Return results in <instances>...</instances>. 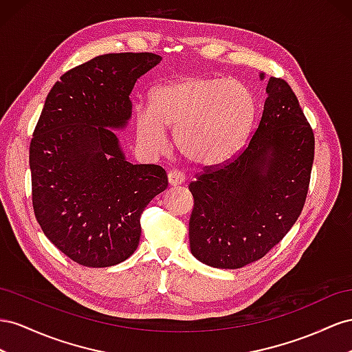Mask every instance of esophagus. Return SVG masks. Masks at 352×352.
<instances>
[{"label": "esophagus", "instance_id": "obj_1", "mask_svg": "<svg viewBox=\"0 0 352 352\" xmlns=\"http://www.w3.org/2000/svg\"><path fill=\"white\" fill-rule=\"evenodd\" d=\"M184 182H186V177L182 173V170L173 169V170H169V173H168V183H169V186H179V184H183Z\"/></svg>", "mask_w": 352, "mask_h": 352}]
</instances>
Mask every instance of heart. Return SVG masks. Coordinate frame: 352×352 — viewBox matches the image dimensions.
<instances>
[{
  "label": "heart",
  "instance_id": "obj_1",
  "mask_svg": "<svg viewBox=\"0 0 352 352\" xmlns=\"http://www.w3.org/2000/svg\"><path fill=\"white\" fill-rule=\"evenodd\" d=\"M254 98L237 81L192 76L160 85L150 96V107L135 115L138 142L148 152L166 148V129H175L179 152L200 165H217L232 157L249 131Z\"/></svg>",
  "mask_w": 352,
  "mask_h": 352
}]
</instances>
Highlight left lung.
I'll list each match as a JSON object with an SVG mask.
<instances>
[{"instance_id": "obj_1", "label": "left lung", "mask_w": 352, "mask_h": 352, "mask_svg": "<svg viewBox=\"0 0 352 352\" xmlns=\"http://www.w3.org/2000/svg\"><path fill=\"white\" fill-rule=\"evenodd\" d=\"M313 160V128L292 88L271 76L248 144L224 164L205 166L188 186L195 199L188 223L193 256L236 270L267 255L302 212Z\"/></svg>"}]
</instances>
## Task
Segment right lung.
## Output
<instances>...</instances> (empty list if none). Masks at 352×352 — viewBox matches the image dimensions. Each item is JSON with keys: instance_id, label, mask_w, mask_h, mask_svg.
Instances as JSON below:
<instances>
[{"instance_id": "right-lung-1", "label": "right lung", "mask_w": 352, "mask_h": 352, "mask_svg": "<svg viewBox=\"0 0 352 352\" xmlns=\"http://www.w3.org/2000/svg\"><path fill=\"white\" fill-rule=\"evenodd\" d=\"M162 57L103 54L67 70L45 98L29 147L38 224L58 250L84 267L131 256L150 200L168 187L159 165H133L113 129L133 113L137 79Z\"/></svg>"}]
</instances>
